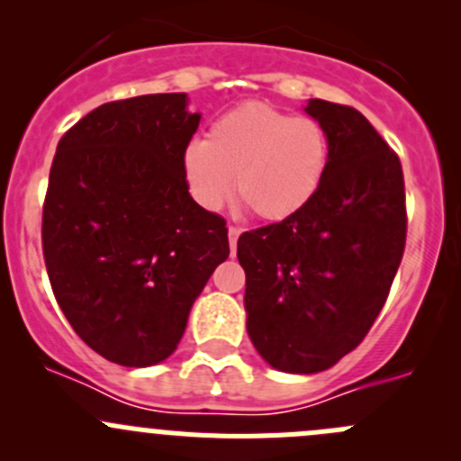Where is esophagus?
Wrapping results in <instances>:
<instances>
[{
  "mask_svg": "<svg viewBox=\"0 0 461 461\" xmlns=\"http://www.w3.org/2000/svg\"><path fill=\"white\" fill-rule=\"evenodd\" d=\"M240 227H236V225H230V230H227V234H230V248H231V252H236V243H239V236H240Z\"/></svg>",
  "mask_w": 461,
  "mask_h": 461,
  "instance_id": "1",
  "label": "esophagus"
}]
</instances>
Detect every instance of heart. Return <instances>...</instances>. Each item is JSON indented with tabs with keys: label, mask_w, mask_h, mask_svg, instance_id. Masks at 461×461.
<instances>
[{
	"label": "heart",
	"mask_w": 461,
	"mask_h": 461,
	"mask_svg": "<svg viewBox=\"0 0 461 461\" xmlns=\"http://www.w3.org/2000/svg\"><path fill=\"white\" fill-rule=\"evenodd\" d=\"M330 162L328 133L314 118L245 102L185 151V174L204 209H221L236 176L239 198L263 221L296 216L317 196Z\"/></svg>",
	"instance_id": "b5f03b06"
}]
</instances>
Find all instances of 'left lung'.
<instances>
[{
    "label": "left lung",
    "instance_id": "1",
    "mask_svg": "<svg viewBox=\"0 0 461 461\" xmlns=\"http://www.w3.org/2000/svg\"><path fill=\"white\" fill-rule=\"evenodd\" d=\"M328 133L330 162L317 196L296 216L245 231L248 334L283 373L328 370L379 317L406 248L399 156L357 109L310 100Z\"/></svg>",
    "mask_w": 461,
    "mask_h": 461
}]
</instances>
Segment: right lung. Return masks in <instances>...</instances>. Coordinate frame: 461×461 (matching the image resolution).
<instances>
[{"label": "right lung", "instance_id": "add662e5", "mask_svg": "<svg viewBox=\"0 0 461 461\" xmlns=\"http://www.w3.org/2000/svg\"><path fill=\"white\" fill-rule=\"evenodd\" d=\"M201 113L185 93L106 102L58 142L41 212L50 287L77 337L147 368L178 348L189 310L230 257L225 218L189 196Z\"/></svg>", "mask_w": 461, "mask_h": 461}]
</instances>
